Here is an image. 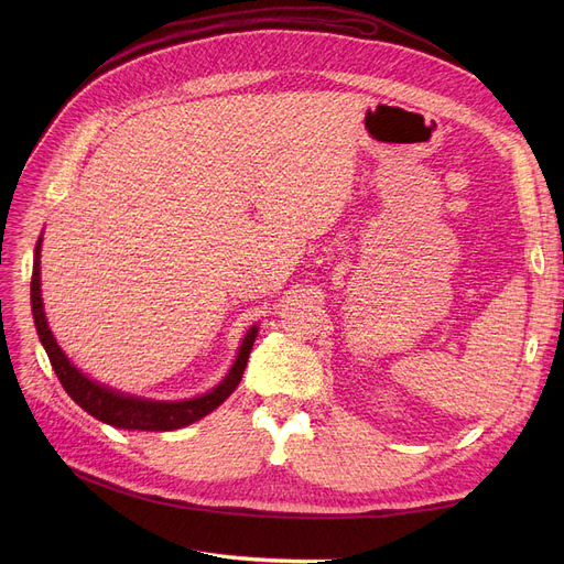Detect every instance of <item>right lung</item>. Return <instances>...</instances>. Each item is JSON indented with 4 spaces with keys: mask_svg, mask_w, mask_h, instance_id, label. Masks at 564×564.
<instances>
[{
    "mask_svg": "<svg viewBox=\"0 0 564 564\" xmlns=\"http://www.w3.org/2000/svg\"><path fill=\"white\" fill-rule=\"evenodd\" d=\"M41 240L39 237L36 249H34V274H32V313L36 322V332L39 338L47 351L50 364L62 381V387L66 393L86 411L91 413L94 419L121 427V430H141V432H171V430H181L185 425H192L200 421L207 413L215 411L235 389L237 383L242 381L247 361L251 347L258 336V327H251L249 334L245 336L240 351H237V359L228 375L217 383L213 391H207L198 398L192 400H177V402H160V400H145V398H134L118 393L105 383H98L94 379H88L82 370H77L64 349L56 345L47 319L43 311V297H41Z\"/></svg>",
    "mask_w": 564,
    "mask_h": 564,
    "instance_id": "add662e5",
    "label": "right lung"
}]
</instances>
